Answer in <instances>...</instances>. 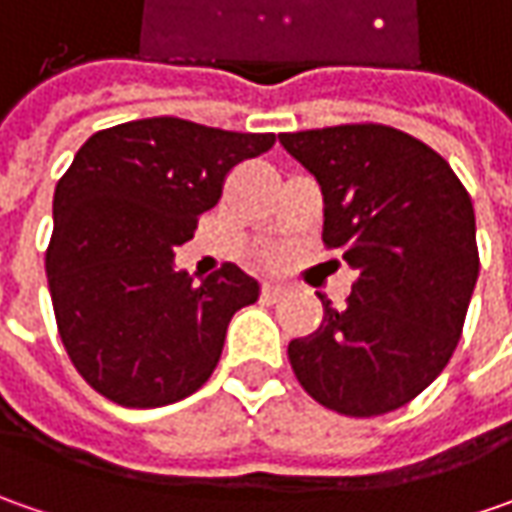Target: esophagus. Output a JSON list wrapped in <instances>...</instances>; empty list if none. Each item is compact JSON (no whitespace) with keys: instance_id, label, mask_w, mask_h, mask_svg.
Returning a JSON list of instances; mask_svg holds the SVG:
<instances>
[{"instance_id":"1","label":"esophagus","mask_w":512,"mask_h":512,"mask_svg":"<svg viewBox=\"0 0 512 512\" xmlns=\"http://www.w3.org/2000/svg\"><path fill=\"white\" fill-rule=\"evenodd\" d=\"M285 296V285H279V282H265L262 285V299L265 302H276V299H282Z\"/></svg>"}]
</instances>
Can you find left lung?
<instances>
[{
  "label": "left lung",
  "mask_w": 512,
  "mask_h": 512,
  "mask_svg": "<svg viewBox=\"0 0 512 512\" xmlns=\"http://www.w3.org/2000/svg\"><path fill=\"white\" fill-rule=\"evenodd\" d=\"M325 196L327 247L359 270L347 307L287 344L299 384L342 416L370 419L413 402L462 336L479 279L476 216L453 168L387 125L282 133Z\"/></svg>",
  "instance_id": "8db88e82"
}]
</instances>
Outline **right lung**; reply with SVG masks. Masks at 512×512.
<instances>
[{
    "instance_id": "1",
    "label": "right lung",
    "mask_w": 512,
    "mask_h": 512,
    "mask_svg": "<svg viewBox=\"0 0 512 512\" xmlns=\"http://www.w3.org/2000/svg\"><path fill=\"white\" fill-rule=\"evenodd\" d=\"M273 133H233L153 116L93 133L53 193L45 270L73 367L110 402L165 407L216 370L236 310L259 282L222 265L193 279L173 250Z\"/></svg>"
}]
</instances>
